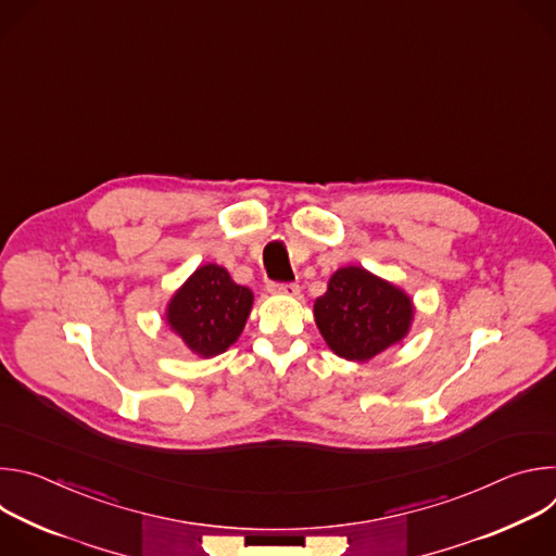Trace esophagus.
Listing matches in <instances>:
<instances>
[{
	"label": "esophagus",
	"mask_w": 556,
	"mask_h": 556,
	"mask_svg": "<svg viewBox=\"0 0 556 556\" xmlns=\"http://www.w3.org/2000/svg\"><path fill=\"white\" fill-rule=\"evenodd\" d=\"M268 290L270 292H277V294H299V283H292V281H273L268 283Z\"/></svg>",
	"instance_id": "esophagus-1"
}]
</instances>
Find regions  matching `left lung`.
I'll use <instances>...</instances> for the list:
<instances>
[{
	"mask_svg": "<svg viewBox=\"0 0 556 556\" xmlns=\"http://www.w3.org/2000/svg\"><path fill=\"white\" fill-rule=\"evenodd\" d=\"M412 316L414 307L403 290L358 266L337 270L328 292L314 303V319L326 343L348 361H369L399 343Z\"/></svg>",
	"mask_w": 556,
	"mask_h": 556,
	"instance_id": "left-lung-1",
	"label": "left lung"
}]
</instances>
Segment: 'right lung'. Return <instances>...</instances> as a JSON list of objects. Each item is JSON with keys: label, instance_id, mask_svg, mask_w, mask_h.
Listing matches in <instances>:
<instances>
[{"label": "right lung", "instance_id": "add662e5", "mask_svg": "<svg viewBox=\"0 0 556 556\" xmlns=\"http://www.w3.org/2000/svg\"><path fill=\"white\" fill-rule=\"evenodd\" d=\"M251 307L253 292L249 288L237 286L222 266L206 264L174 294L167 321L189 350L215 356L242 334Z\"/></svg>", "mask_w": 556, "mask_h": 556}]
</instances>
